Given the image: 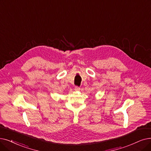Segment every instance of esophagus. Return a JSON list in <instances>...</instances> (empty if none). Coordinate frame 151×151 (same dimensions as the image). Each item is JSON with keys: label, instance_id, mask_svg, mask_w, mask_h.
Returning <instances> with one entry per match:
<instances>
[{"label": "esophagus", "instance_id": "obj_1", "mask_svg": "<svg viewBox=\"0 0 151 151\" xmlns=\"http://www.w3.org/2000/svg\"><path fill=\"white\" fill-rule=\"evenodd\" d=\"M80 89H81L80 87H77V86H76V87H75V88H74V90H76V91H79Z\"/></svg>", "mask_w": 151, "mask_h": 151}]
</instances>
